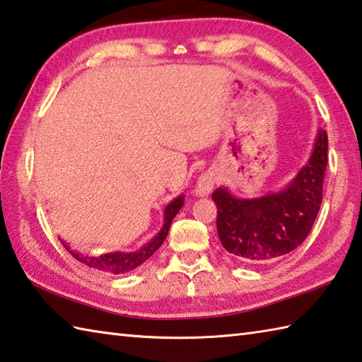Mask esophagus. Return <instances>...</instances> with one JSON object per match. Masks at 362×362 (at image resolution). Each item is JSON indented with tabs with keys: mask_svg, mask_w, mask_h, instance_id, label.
<instances>
[{
	"mask_svg": "<svg viewBox=\"0 0 362 362\" xmlns=\"http://www.w3.org/2000/svg\"><path fill=\"white\" fill-rule=\"evenodd\" d=\"M217 182V176L214 170H206V172L202 173L199 176V180H197L195 184V195L199 197H206L209 195L211 190L216 186Z\"/></svg>",
	"mask_w": 362,
	"mask_h": 362,
	"instance_id": "esophagus-1",
	"label": "esophagus"
}]
</instances>
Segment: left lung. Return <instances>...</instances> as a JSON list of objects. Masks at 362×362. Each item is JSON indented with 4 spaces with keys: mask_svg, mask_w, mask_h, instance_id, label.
<instances>
[{
    "mask_svg": "<svg viewBox=\"0 0 362 362\" xmlns=\"http://www.w3.org/2000/svg\"><path fill=\"white\" fill-rule=\"evenodd\" d=\"M328 135L318 132L309 162L287 187L258 199H238L216 189L217 235L223 249L250 264L271 263L290 254L308 238L323 200Z\"/></svg>",
    "mask_w": 362,
    "mask_h": 362,
    "instance_id": "left-lung-1",
    "label": "left lung"
}]
</instances>
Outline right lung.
<instances>
[{
	"label": "right lung",
	"instance_id": "1",
	"mask_svg": "<svg viewBox=\"0 0 362 362\" xmlns=\"http://www.w3.org/2000/svg\"><path fill=\"white\" fill-rule=\"evenodd\" d=\"M184 204V195L176 197L173 202H170L165 208V213H163V225L158 235H156L151 241L146 243L143 247H140L137 252H110V254H104V255H98V257H88V255H81L78 252H74L69 249V244L63 243L64 247L71 252V255L74 258H77L78 262L85 263L90 268L99 269V271H105V272H112V274H124L127 271H132L140 266L143 262H146L149 257H151L156 250H158L162 243L165 241V238L168 235L170 225H172L173 217L178 214V211Z\"/></svg>",
	"mask_w": 362,
	"mask_h": 362
}]
</instances>
